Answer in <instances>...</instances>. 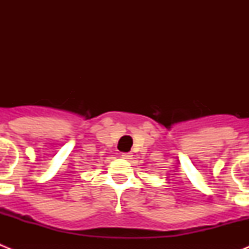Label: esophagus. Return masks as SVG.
<instances>
[{"label":"esophagus","mask_w":249,"mask_h":249,"mask_svg":"<svg viewBox=\"0 0 249 249\" xmlns=\"http://www.w3.org/2000/svg\"><path fill=\"white\" fill-rule=\"evenodd\" d=\"M122 158H124V160H131L132 153L131 152H128V153H122Z\"/></svg>","instance_id":"34e87169"}]
</instances>
